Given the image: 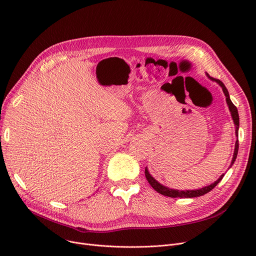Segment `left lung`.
I'll use <instances>...</instances> for the list:
<instances>
[{"label":"left lung","instance_id":"1","mask_svg":"<svg viewBox=\"0 0 256 256\" xmlns=\"http://www.w3.org/2000/svg\"><path fill=\"white\" fill-rule=\"evenodd\" d=\"M208 78L212 80H214V82H216L217 84H219L223 90V93L224 96H226V102H227V106H228V109H230V114H232V120H234V126H236V146H234V156H232V164H230V167L234 165V160L236 158V156H238V128H240V118H238V109L236 106L232 104V102L230 100V93H228V90L226 89L225 85L221 82L220 80H217V78H214L212 76H208V74H206ZM225 176V174H222V176L210 184L206 186H204L201 188V189H197V190H176V189H171V188H168L162 184H160L156 180H154L152 176L150 173L148 172V169H147V167L145 168V176H146V180L147 182H148L150 184V186L154 188V189L160 193L162 194L164 196H168V197H172V198H193V197H199V196H202L206 193H208L210 191H212L214 186H216L223 178V176Z\"/></svg>","mask_w":256,"mask_h":256}]
</instances>
